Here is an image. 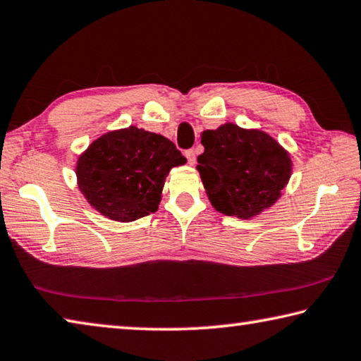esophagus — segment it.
I'll list each match as a JSON object with an SVG mask.
<instances>
[{"mask_svg":"<svg viewBox=\"0 0 361 361\" xmlns=\"http://www.w3.org/2000/svg\"><path fill=\"white\" fill-rule=\"evenodd\" d=\"M185 156H186V159H188V162L191 164V166H194V164H195V151H194V149H188V151L185 152Z\"/></svg>","mask_w":361,"mask_h":361,"instance_id":"obj_1","label":"esophagus"}]
</instances>
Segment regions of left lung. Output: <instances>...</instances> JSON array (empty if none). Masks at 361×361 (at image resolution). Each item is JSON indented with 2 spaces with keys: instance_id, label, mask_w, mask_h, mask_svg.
<instances>
[{
  "instance_id": "1",
  "label": "left lung",
  "mask_w": 361,
  "mask_h": 361,
  "mask_svg": "<svg viewBox=\"0 0 361 361\" xmlns=\"http://www.w3.org/2000/svg\"><path fill=\"white\" fill-rule=\"evenodd\" d=\"M205 151L197 169L213 209L226 216L250 219L277 202L288 185L290 152L258 129L226 122L200 135Z\"/></svg>"
}]
</instances>
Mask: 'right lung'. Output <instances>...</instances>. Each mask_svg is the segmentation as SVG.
Returning a JSON list of instances; mask_svg holds the SVG:
<instances>
[{
    "mask_svg": "<svg viewBox=\"0 0 361 361\" xmlns=\"http://www.w3.org/2000/svg\"><path fill=\"white\" fill-rule=\"evenodd\" d=\"M183 164L169 138L130 126L99 137L78 157V188L103 216L130 223L157 210L169 172Z\"/></svg>",
    "mask_w": 361,
    "mask_h": 361,
    "instance_id": "right-lung-1",
    "label": "right lung"
}]
</instances>
